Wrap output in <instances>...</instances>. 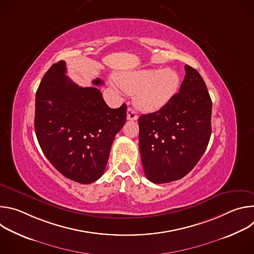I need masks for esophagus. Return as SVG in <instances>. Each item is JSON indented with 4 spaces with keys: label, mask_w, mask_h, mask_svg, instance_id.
<instances>
[{
    "label": "esophagus",
    "mask_w": 254,
    "mask_h": 254,
    "mask_svg": "<svg viewBox=\"0 0 254 254\" xmlns=\"http://www.w3.org/2000/svg\"><path fill=\"white\" fill-rule=\"evenodd\" d=\"M127 119L128 121H136L137 120L136 112L134 110H132V108H128L127 112Z\"/></svg>",
    "instance_id": "esophagus-1"
}]
</instances>
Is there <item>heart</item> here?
<instances>
[{
    "label": "heart",
    "mask_w": 254,
    "mask_h": 254,
    "mask_svg": "<svg viewBox=\"0 0 254 254\" xmlns=\"http://www.w3.org/2000/svg\"><path fill=\"white\" fill-rule=\"evenodd\" d=\"M119 85L127 93L134 94L138 108L146 112L158 111L176 94L180 76L173 69H142L118 74ZM117 85V83H114Z\"/></svg>",
    "instance_id": "1"
}]
</instances>
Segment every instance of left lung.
Segmentation results:
<instances>
[{
  "instance_id": "8db88e82",
  "label": "left lung",
  "mask_w": 254,
  "mask_h": 254,
  "mask_svg": "<svg viewBox=\"0 0 254 254\" xmlns=\"http://www.w3.org/2000/svg\"><path fill=\"white\" fill-rule=\"evenodd\" d=\"M180 90L158 112L138 119L144 175L155 184L185 177L203 156L211 136L212 101L199 72L185 66Z\"/></svg>"
}]
</instances>
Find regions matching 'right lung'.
I'll return each mask as SVG.
<instances>
[{
    "instance_id": "right-lung-1",
    "label": "right lung",
    "mask_w": 254,
    "mask_h": 254,
    "mask_svg": "<svg viewBox=\"0 0 254 254\" xmlns=\"http://www.w3.org/2000/svg\"><path fill=\"white\" fill-rule=\"evenodd\" d=\"M65 73L66 63L61 60L44 74L36 92L35 132L58 172L90 184L104 173L113 141L127 120V105L111 108L99 89L81 87Z\"/></svg>"
}]
</instances>
